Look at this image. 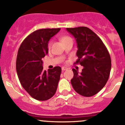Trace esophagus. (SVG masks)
Listing matches in <instances>:
<instances>
[{"label": "esophagus", "mask_w": 125, "mask_h": 125, "mask_svg": "<svg viewBox=\"0 0 125 125\" xmlns=\"http://www.w3.org/2000/svg\"><path fill=\"white\" fill-rule=\"evenodd\" d=\"M68 70V68L64 67V66L62 67V71H65V70Z\"/></svg>", "instance_id": "obj_1"}]
</instances>
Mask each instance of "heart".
Wrapping results in <instances>:
<instances>
[{
	"label": "heart",
	"mask_w": 125,
	"mask_h": 125,
	"mask_svg": "<svg viewBox=\"0 0 125 125\" xmlns=\"http://www.w3.org/2000/svg\"><path fill=\"white\" fill-rule=\"evenodd\" d=\"M70 39H71V38L70 37H69V36H63V37L62 38L61 40H62V42L63 43V42H65L67 41V40H70ZM51 42L49 43H48V47H50V46H51Z\"/></svg>",
	"instance_id": "heart-1"
}]
</instances>
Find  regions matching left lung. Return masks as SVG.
Here are the masks:
<instances>
[{
    "mask_svg": "<svg viewBox=\"0 0 125 125\" xmlns=\"http://www.w3.org/2000/svg\"><path fill=\"white\" fill-rule=\"evenodd\" d=\"M77 42L78 59L74 63L83 66L81 73L73 69L71 83L80 95L91 97L106 83L111 68V60L106 47L99 36L85 26L66 28Z\"/></svg>",
    "mask_w": 125,
    "mask_h": 125,
    "instance_id": "1",
    "label": "left lung"
}]
</instances>
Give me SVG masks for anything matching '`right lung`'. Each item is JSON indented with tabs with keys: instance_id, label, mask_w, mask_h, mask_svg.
Returning a JSON list of instances; mask_svg holds the SVG:
<instances>
[{
	"instance_id": "obj_1",
	"label": "right lung",
	"mask_w": 125,
	"mask_h": 125,
	"mask_svg": "<svg viewBox=\"0 0 125 125\" xmlns=\"http://www.w3.org/2000/svg\"><path fill=\"white\" fill-rule=\"evenodd\" d=\"M60 28L40 29L34 31L22 42L16 60V71L21 85L34 99H50L55 94L62 69L55 66L48 72L43 70V58L48 53L50 39Z\"/></svg>"
}]
</instances>
